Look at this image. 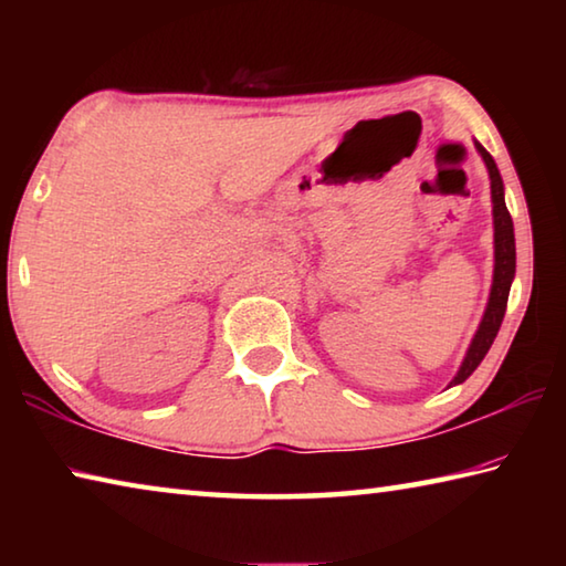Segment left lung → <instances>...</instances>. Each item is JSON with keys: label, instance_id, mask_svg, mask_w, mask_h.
Returning <instances> with one entry per match:
<instances>
[{"label": "left lung", "instance_id": "left-lung-1", "mask_svg": "<svg viewBox=\"0 0 566 566\" xmlns=\"http://www.w3.org/2000/svg\"><path fill=\"white\" fill-rule=\"evenodd\" d=\"M479 155H482L486 169H490V181H492V214H494V276H492V292L490 302H486L484 317L479 322V329L474 334L472 344H469L467 357L459 367L457 377L452 385H462V381L472 375V371L482 364V359L490 352L496 332L502 327L504 312H506V300H510V286L514 280L516 270V249H514V224L510 217V209L504 205V185L500 177V169H496L494 159L490 151H486L479 142H474Z\"/></svg>", "mask_w": 566, "mask_h": 566}]
</instances>
